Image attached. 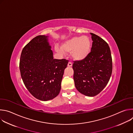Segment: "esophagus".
Wrapping results in <instances>:
<instances>
[{"instance_id": "esophagus-1", "label": "esophagus", "mask_w": 133, "mask_h": 133, "mask_svg": "<svg viewBox=\"0 0 133 133\" xmlns=\"http://www.w3.org/2000/svg\"><path fill=\"white\" fill-rule=\"evenodd\" d=\"M72 63H71V62H68V65H67V66H68V67H71L72 66Z\"/></svg>"}]
</instances>
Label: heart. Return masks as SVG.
I'll use <instances>...</instances> for the list:
<instances>
[{
    "instance_id": "b5f03b06",
    "label": "heart",
    "mask_w": 133,
    "mask_h": 133,
    "mask_svg": "<svg viewBox=\"0 0 133 133\" xmlns=\"http://www.w3.org/2000/svg\"><path fill=\"white\" fill-rule=\"evenodd\" d=\"M91 41L87 36L74 37L66 42L62 45V49L56 47L57 51L64 54V51L70 52L72 58L76 61L85 59L90 52Z\"/></svg>"
}]
</instances>
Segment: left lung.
<instances>
[{
	"mask_svg": "<svg viewBox=\"0 0 133 133\" xmlns=\"http://www.w3.org/2000/svg\"><path fill=\"white\" fill-rule=\"evenodd\" d=\"M92 42L91 51L81 61H74V80L79 92L93 97L108 84L112 73L111 52L108 44L98 36L90 33Z\"/></svg>",
	"mask_w": 133,
	"mask_h": 133,
	"instance_id": "left-lung-1",
	"label": "left lung"
}]
</instances>
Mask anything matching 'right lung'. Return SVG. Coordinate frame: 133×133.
<instances>
[{
    "mask_svg": "<svg viewBox=\"0 0 133 133\" xmlns=\"http://www.w3.org/2000/svg\"><path fill=\"white\" fill-rule=\"evenodd\" d=\"M68 61L54 59L48 36L35 37L23 49L19 69L23 81L36 98L47 101L59 94Z\"/></svg>",
    "mask_w": 133,
    "mask_h": 133,
    "instance_id": "right-lung-1",
    "label": "right lung"
}]
</instances>
